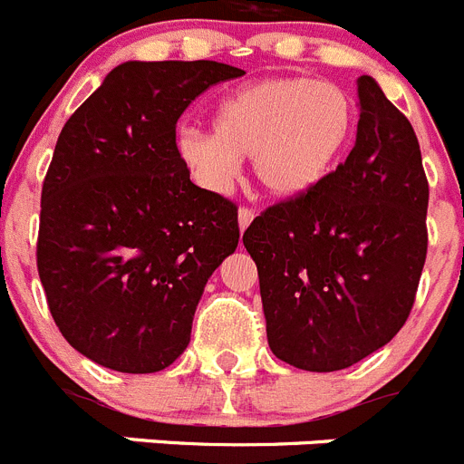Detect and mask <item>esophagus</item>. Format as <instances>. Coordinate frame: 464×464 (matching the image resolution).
Instances as JSON below:
<instances>
[{
  "instance_id": "obj_1",
  "label": "esophagus",
  "mask_w": 464,
  "mask_h": 464,
  "mask_svg": "<svg viewBox=\"0 0 464 464\" xmlns=\"http://www.w3.org/2000/svg\"><path fill=\"white\" fill-rule=\"evenodd\" d=\"M253 218H256V211H253V208H248V207H241L239 208V227H241V232H244V229L248 227V225H251Z\"/></svg>"
}]
</instances>
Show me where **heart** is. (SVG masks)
<instances>
[{
  "mask_svg": "<svg viewBox=\"0 0 464 464\" xmlns=\"http://www.w3.org/2000/svg\"><path fill=\"white\" fill-rule=\"evenodd\" d=\"M358 125L353 97L332 81L276 76L246 83L213 109V134L181 130L176 155L197 183L227 192L239 160L269 195L304 197L342 165Z\"/></svg>",
  "mask_w": 464,
  "mask_h": 464,
  "instance_id": "heart-1",
  "label": "heart"
}]
</instances>
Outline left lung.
<instances>
[{
	"mask_svg": "<svg viewBox=\"0 0 464 464\" xmlns=\"http://www.w3.org/2000/svg\"><path fill=\"white\" fill-rule=\"evenodd\" d=\"M358 97L346 162L244 232L269 348L297 370H346L391 342L428 256L430 188L416 132L372 76L358 79Z\"/></svg>",
	"mask_w": 464,
	"mask_h": 464,
	"instance_id": "8db88e82",
	"label": "left lung"
}]
</instances>
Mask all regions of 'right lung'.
Listing matches in <instances>:
<instances>
[{
  "mask_svg": "<svg viewBox=\"0 0 464 464\" xmlns=\"http://www.w3.org/2000/svg\"><path fill=\"white\" fill-rule=\"evenodd\" d=\"M244 73L211 60L125 63L64 122L41 188L36 267L53 321L92 362L153 374L190 343L239 220L235 202L190 181L176 122Z\"/></svg>",
  "mask_w": 464,
  "mask_h": 464,
  "instance_id": "obj_1",
  "label": "right lung"
}]
</instances>
